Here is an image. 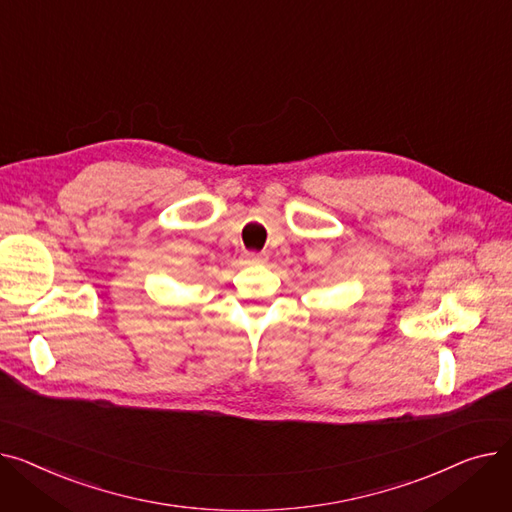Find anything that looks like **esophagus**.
<instances>
[{"label":"esophagus","instance_id":"34e87169","mask_svg":"<svg viewBox=\"0 0 512 512\" xmlns=\"http://www.w3.org/2000/svg\"><path fill=\"white\" fill-rule=\"evenodd\" d=\"M266 260H268V256L262 254V252H248L246 254V262L248 264H264Z\"/></svg>","mask_w":512,"mask_h":512}]
</instances>
